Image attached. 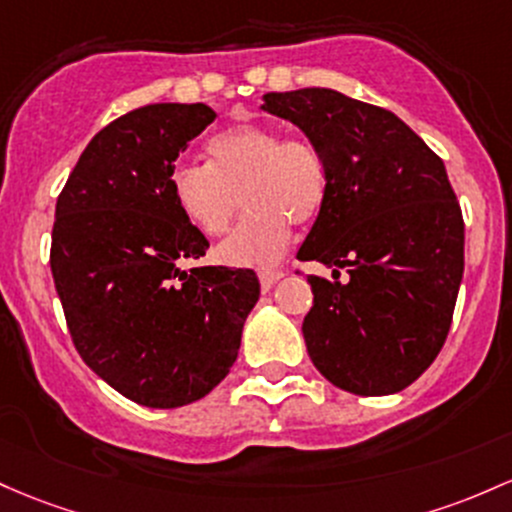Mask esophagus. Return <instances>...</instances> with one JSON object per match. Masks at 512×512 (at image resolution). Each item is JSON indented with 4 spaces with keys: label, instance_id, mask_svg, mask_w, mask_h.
I'll return each instance as SVG.
<instances>
[{
    "label": "esophagus",
    "instance_id": "obj_1",
    "mask_svg": "<svg viewBox=\"0 0 512 512\" xmlns=\"http://www.w3.org/2000/svg\"><path fill=\"white\" fill-rule=\"evenodd\" d=\"M282 277H284L282 269H265V272H260V284H262V289L269 291Z\"/></svg>",
    "mask_w": 512,
    "mask_h": 512
}]
</instances>
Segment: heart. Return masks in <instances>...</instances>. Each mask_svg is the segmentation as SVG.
I'll return each instance as SVG.
<instances>
[{"label":"heart","instance_id":"b5f03b06","mask_svg":"<svg viewBox=\"0 0 512 512\" xmlns=\"http://www.w3.org/2000/svg\"><path fill=\"white\" fill-rule=\"evenodd\" d=\"M209 165H179L170 192L177 209L206 235H221L245 201V218L216 247L230 267H272L291 240V221L323 209L328 177L308 140L282 138L269 126H235L206 145Z\"/></svg>","mask_w":512,"mask_h":512}]
</instances>
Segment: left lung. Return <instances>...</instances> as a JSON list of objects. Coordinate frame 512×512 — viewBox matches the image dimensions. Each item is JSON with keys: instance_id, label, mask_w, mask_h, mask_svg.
Listing matches in <instances>:
<instances>
[{"instance_id": "obj_1", "label": "left lung", "mask_w": 512, "mask_h": 512, "mask_svg": "<svg viewBox=\"0 0 512 512\" xmlns=\"http://www.w3.org/2000/svg\"><path fill=\"white\" fill-rule=\"evenodd\" d=\"M262 101L306 133L328 177L299 250V260L335 267V282L308 277V357L342 391H403L440 355L464 274V218L445 162L396 114L335 89Z\"/></svg>"}]
</instances>
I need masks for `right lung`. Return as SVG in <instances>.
<instances>
[{"label": "right lung", "mask_w": 512, "mask_h": 512, "mask_svg": "<svg viewBox=\"0 0 512 512\" xmlns=\"http://www.w3.org/2000/svg\"><path fill=\"white\" fill-rule=\"evenodd\" d=\"M206 104H150L89 140L55 206L50 269L80 357L111 389L179 408L221 384L260 282L192 267L209 240L174 204V160L213 123Z\"/></svg>", "instance_id": "obj_1"}]
</instances>
